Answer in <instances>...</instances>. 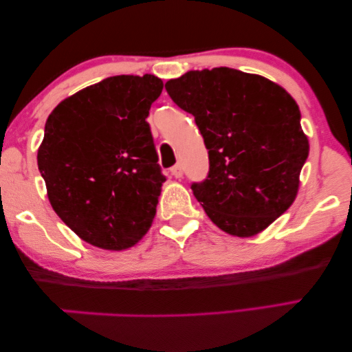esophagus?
Returning a JSON list of instances; mask_svg holds the SVG:
<instances>
[{
	"label": "esophagus",
	"mask_w": 352,
	"mask_h": 352,
	"mask_svg": "<svg viewBox=\"0 0 352 352\" xmlns=\"http://www.w3.org/2000/svg\"><path fill=\"white\" fill-rule=\"evenodd\" d=\"M170 173H171L173 176L176 177V179H181V177H182V165H181V164L175 165V166H173V168L170 170Z\"/></svg>",
	"instance_id": "1"
}]
</instances>
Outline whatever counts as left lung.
<instances>
[{
	"label": "left lung",
	"mask_w": 352,
	"mask_h": 352,
	"mask_svg": "<svg viewBox=\"0 0 352 352\" xmlns=\"http://www.w3.org/2000/svg\"><path fill=\"white\" fill-rule=\"evenodd\" d=\"M165 89L209 149V176L192 186L207 217L234 237L262 232L293 204L309 155L296 101L273 80L228 67L187 72Z\"/></svg>",
	"instance_id": "left-lung-1"
}]
</instances>
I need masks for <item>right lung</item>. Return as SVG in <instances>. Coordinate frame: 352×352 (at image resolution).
Returning a JSON list of instances; mask_svg holds the SVG:
<instances>
[{"label": "right lung", "mask_w": 352, "mask_h": 352, "mask_svg": "<svg viewBox=\"0 0 352 352\" xmlns=\"http://www.w3.org/2000/svg\"><path fill=\"white\" fill-rule=\"evenodd\" d=\"M162 89L154 74H120L65 98L46 120L37 165L50 203L101 250H128L153 224L165 176L146 117Z\"/></svg>", "instance_id": "right-lung-1"}]
</instances>
